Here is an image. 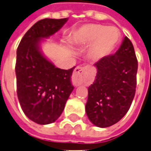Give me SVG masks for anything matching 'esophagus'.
<instances>
[{"mask_svg":"<svg viewBox=\"0 0 151 151\" xmlns=\"http://www.w3.org/2000/svg\"><path fill=\"white\" fill-rule=\"evenodd\" d=\"M86 67L82 66H77L74 70V72L72 74L71 81L75 86H79L83 83V75L86 72Z\"/></svg>","mask_w":151,"mask_h":151,"instance_id":"obj_1","label":"esophagus"}]
</instances>
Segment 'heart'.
<instances>
[{
  "label": "heart",
  "instance_id": "b5f03b06",
  "mask_svg": "<svg viewBox=\"0 0 151 151\" xmlns=\"http://www.w3.org/2000/svg\"><path fill=\"white\" fill-rule=\"evenodd\" d=\"M118 31L114 27L98 24H87L75 31L71 42L76 45H89L90 56L95 60L108 56L118 40Z\"/></svg>",
  "mask_w": 151,
  "mask_h": 151
}]
</instances>
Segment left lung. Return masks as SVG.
Listing matches in <instances>:
<instances>
[{
    "label": "left lung",
    "instance_id": "1",
    "mask_svg": "<svg viewBox=\"0 0 151 151\" xmlns=\"http://www.w3.org/2000/svg\"><path fill=\"white\" fill-rule=\"evenodd\" d=\"M97 74L88 88L86 114L99 127L117 123L129 110L136 93L137 59L132 43L124 37L119 49L94 64Z\"/></svg>",
    "mask_w": 151,
    "mask_h": 151
}]
</instances>
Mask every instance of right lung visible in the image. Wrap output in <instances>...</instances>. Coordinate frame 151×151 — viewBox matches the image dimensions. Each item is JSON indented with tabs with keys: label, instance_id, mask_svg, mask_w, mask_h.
I'll list each match as a JSON object with an SVG mask.
<instances>
[{
	"label": "right lung",
	"instance_id": "add662e5",
	"mask_svg": "<svg viewBox=\"0 0 151 151\" xmlns=\"http://www.w3.org/2000/svg\"><path fill=\"white\" fill-rule=\"evenodd\" d=\"M67 18L43 19L26 32L17 48L15 64L17 95L22 110L34 122L46 125L61 116L74 89L75 67H56L43 56L40 44L62 28Z\"/></svg>",
	"mask_w": 151,
	"mask_h": 151
}]
</instances>
